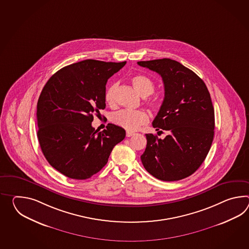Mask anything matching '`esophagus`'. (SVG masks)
<instances>
[{"mask_svg":"<svg viewBox=\"0 0 249 249\" xmlns=\"http://www.w3.org/2000/svg\"><path fill=\"white\" fill-rule=\"evenodd\" d=\"M133 135H135V133L132 132V131H127V132H126V136H127V138L132 137Z\"/></svg>","mask_w":249,"mask_h":249,"instance_id":"1","label":"esophagus"}]
</instances>
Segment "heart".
I'll return each instance as SVG.
<instances>
[{
	"mask_svg": "<svg viewBox=\"0 0 249 249\" xmlns=\"http://www.w3.org/2000/svg\"><path fill=\"white\" fill-rule=\"evenodd\" d=\"M133 87L143 97H147L150 94H153L155 91V83L153 80L144 75L138 74L131 77L130 79ZM118 89V84H111V86L107 89L105 92V102L108 105H113L116 101V92ZM162 104V101L159 96L151 97L147 101V105L158 109L160 108ZM111 122L117 126L123 127L128 131H135L138 129L141 126L146 124L149 121V115L142 110L138 111H127V110H122V111L114 112L111 118Z\"/></svg>",
	"mask_w": 249,
	"mask_h": 249,
	"instance_id": "b5f03b06",
	"label": "heart"
}]
</instances>
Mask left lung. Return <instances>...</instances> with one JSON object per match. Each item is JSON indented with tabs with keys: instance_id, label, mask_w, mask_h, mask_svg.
Here are the masks:
<instances>
[{
	"instance_id": "left-lung-1",
	"label": "left lung",
	"mask_w": 249,
	"mask_h": 249,
	"mask_svg": "<svg viewBox=\"0 0 249 249\" xmlns=\"http://www.w3.org/2000/svg\"><path fill=\"white\" fill-rule=\"evenodd\" d=\"M160 75L164 99L153 127L164 139L145 134L147 144L141 160L144 169L163 181H176L196 172L211 148L214 135V110L210 93L200 77L171 59L138 61Z\"/></svg>"
}]
</instances>
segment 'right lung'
I'll list each match as a JSON object with an SVG mask.
<instances>
[{
    "label": "right lung",
    "mask_w": 249,
    "mask_h": 249,
    "mask_svg": "<svg viewBox=\"0 0 249 249\" xmlns=\"http://www.w3.org/2000/svg\"><path fill=\"white\" fill-rule=\"evenodd\" d=\"M126 61L85 60L64 67L49 78L37 102V137L44 157L61 174L87 179L100 172L124 128L109 123L98 132L93 114L105 108L107 80Z\"/></svg>",
    "instance_id": "right-lung-1"
}]
</instances>
